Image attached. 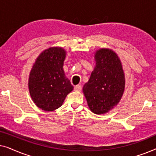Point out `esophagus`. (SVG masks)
Wrapping results in <instances>:
<instances>
[{
  "label": "esophagus",
  "instance_id": "1",
  "mask_svg": "<svg viewBox=\"0 0 156 156\" xmlns=\"http://www.w3.org/2000/svg\"><path fill=\"white\" fill-rule=\"evenodd\" d=\"M81 89H82V86L81 85H76V86L74 87V91H80Z\"/></svg>",
  "mask_w": 156,
  "mask_h": 156
}]
</instances>
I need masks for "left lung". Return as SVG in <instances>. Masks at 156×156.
Returning a JSON list of instances; mask_svg holds the SVG:
<instances>
[{
	"instance_id": "left-lung-1",
	"label": "left lung",
	"mask_w": 156,
	"mask_h": 156,
	"mask_svg": "<svg viewBox=\"0 0 156 156\" xmlns=\"http://www.w3.org/2000/svg\"><path fill=\"white\" fill-rule=\"evenodd\" d=\"M96 65L83 87L89 108L96 114H104L116 106L125 89V75L118 55L102 48L95 52Z\"/></svg>"
}]
</instances>
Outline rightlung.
I'll list each match as a JSON object with an SVG mask.
<instances>
[{"mask_svg":"<svg viewBox=\"0 0 156 156\" xmlns=\"http://www.w3.org/2000/svg\"><path fill=\"white\" fill-rule=\"evenodd\" d=\"M66 51L53 47L44 50L33 66L29 76L30 94L36 106L52 112L62 105L73 86L63 69Z\"/></svg>","mask_w":156,"mask_h":156,"instance_id":"add662e5","label":"right lung"}]
</instances>
